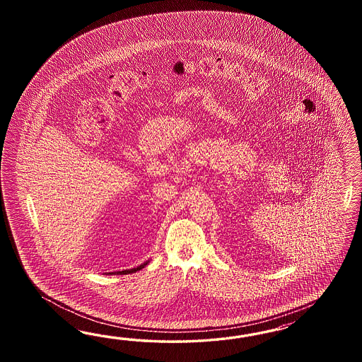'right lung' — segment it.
Segmentation results:
<instances>
[{
	"label": "right lung",
	"instance_id": "obj_1",
	"mask_svg": "<svg viewBox=\"0 0 362 362\" xmlns=\"http://www.w3.org/2000/svg\"><path fill=\"white\" fill-rule=\"evenodd\" d=\"M147 265V263L142 264V265H139V267H136V268H132V269H124V271H118V272H110L109 274H134V272H136V271H139V269H142Z\"/></svg>",
	"mask_w": 362,
	"mask_h": 362
}]
</instances>
